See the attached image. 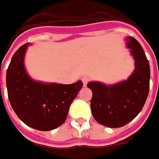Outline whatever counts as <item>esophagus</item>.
Returning <instances> with one entry per match:
<instances>
[{"label": "esophagus", "instance_id": "esophagus-1", "mask_svg": "<svg viewBox=\"0 0 159 159\" xmlns=\"http://www.w3.org/2000/svg\"><path fill=\"white\" fill-rule=\"evenodd\" d=\"M82 81H83V83H84V86H86L87 84L89 83V78L87 77V76H84L83 78H82Z\"/></svg>", "mask_w": 159, "mask_h": 159}]
</instances>
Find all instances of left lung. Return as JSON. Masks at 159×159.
I'll return each mask as SVG.
<instances>
[{
	"label": "left lung",
	"instance_id": "obj_1",
	"mask_svg": "<svg viewBox=\"0 0 159 159\" xmlns=\"http://www.w3.org/2000/svg\"><path fill=\"white\" fill-rule=\"evenodd\" d=\"M126 41L136 66L129 79L111 86L98 82L87 84L92 91L90 107L95 120L110 128H119L133 120L142 111L150 89V65L143 48L131 36Z\"/></svg>",
	"mask_w": 159,
	"mask_h": 159
}]
</instances>
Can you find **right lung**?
Returning a JSON list of instances; mask_svg holds the SVG:
<instances>
[{"label": "right lung", "mask_w": 159, "mask_h": 159, "mask_svg": "<svg viewBox=\"0 0 159 159\" xmlns=\"http://www.w3.org/2000/svg\"><path fill=\"white\" fill-rule=\"evenodd\" d=\"M26 43L17 49L7 70V96L14 111L25 125L38 130H51L65 122L70 106L83 87L72 84H43L26 73Z\"/></svg>", "instance_id": "add662e5"}]
</instances>
